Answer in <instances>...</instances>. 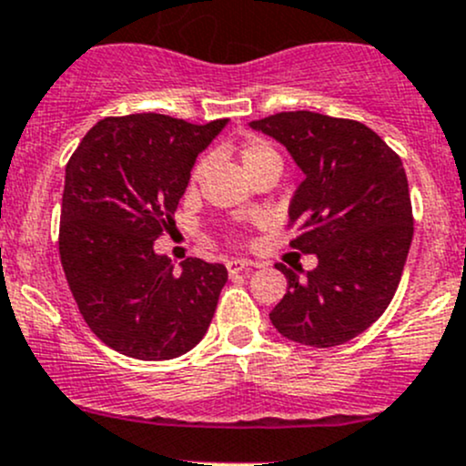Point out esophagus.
Listing matches in <instances>:
<instances>
[{
	"label": "esophagus",
	"instance_id": "34e87169",
	"mask_svg": "<svg viewBox=\"0 0 466 466\" xmlns=\"http://www.w3.org/2000/svg\"><path fill=\"white\" fill-rule=\"evenodd\" d=\"M252 263L246 261V259H229L228 261V272L229 275H238V272H246L250 270Z\"/></svg>",
	"mask_w": 466,
	"mask_h": 466
}]
</instances>
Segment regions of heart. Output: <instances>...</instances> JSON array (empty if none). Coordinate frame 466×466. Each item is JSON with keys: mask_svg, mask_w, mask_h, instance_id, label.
<instances>
[{"mask_svg": "<svg viewBox=\"0 0 466 466\" xmlns=\"http://www.w3.org/2000/svg\"><path fill=\"white\" fill-rule=\"evenodd\" d=\"M272 157H277L275 150H272L270 146H266V144H261V142L248 144L246 148L241 150V162H243V167H246V171H250V168H255L257 164L266 162V159H272ZM198 171H200V168H196L194 177L198 176Z\"/></svg>", "mask_w": 466, "mask_h": 466, "instance_id": "1", "label": "heart"}]
</instances>
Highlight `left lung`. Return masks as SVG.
Returning a JSON list of instances; mask_svg holds the SVG:
<instances>
[{"mask_svg":"<svg viewBox=\"0 0 466 466\" xmlns=\"http://www.w3.org/2000/svg\"><path fill=\"white\" fill-rule=\"evenodd\" d=\"M250 128L284 144L302 168L289 207L299 228L290 246L318 257L304 279L277 263L289 290L270 311L272 327L299 345H342L379 320L406 266L412 205L401 157L360 121L309 110Z\"/></svg>","mask_w":466,"mask_h":466,"instance_id":"left-lung-1","label":"left lung"}]
</instances>
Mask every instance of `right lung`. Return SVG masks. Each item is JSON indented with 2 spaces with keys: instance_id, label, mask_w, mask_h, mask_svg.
<instances>
[{
  "instance_id": "obj_1",
  "label": "right lung",
  "mask_w": 466,
  "mask_h": 466,
  "mask_svg": "<svg viewBox=\"0 0 466 466\" xmlns=\"http://www.w3.org/2000/svg\"><path fill=\"white\" fill-rule=\"evenodd\" d=\"M225 126L155 112L107 116L69 157L60 261L83 320L119 354L176 359L209 329L228 268L189 257L176 272L153 243L173 223L196 157Z\"/></svg>"
}]
</instances>
